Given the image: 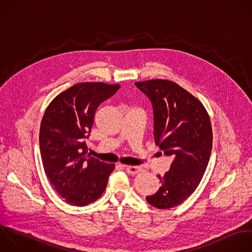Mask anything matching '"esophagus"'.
I'll use <instances>...</instances> for the list:
<instances>
[{
	"instance_id": "esophagus-1",
	"label": "esophagus",
	"mask_w": 252,
	"mask_h": 252,
	"mask_svg": "<svg viewBox=\"0 0 252 252\" xmlns=\"http://www.w3.org/2000/svg\"><path fill=\"white\" fill-rule=\"evenodd\" d=\"M125 169L129 174H137L142 170L140 166H136V165H125Z\"/></svg>"
}]
</instances>
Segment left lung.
<instances>
[{"instance_id": "8db88e82", "label": "left lung", "mask_w": 252, "mask_h": 252, "mask_svg": "<svg viewBox=\"0 0 252 252\" xmlns=\"http://www.w3.org/2000/svg\"><path fill=\"white\" fill-rule=\"evenodd\" d=\"M135 85L152 102L156 145L173 158L169 170L158 175L161 182L158 192L146 199L158 209L173 208L195 191L207 168L213 144L211 120L201 101L174 82L156 79Z\"/></svg>"}]
</instances>
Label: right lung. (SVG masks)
<instances>
[{"mask_svg":"<svg viewBox=\"0 0 252 252\" xmlns=\"http://www.w3.org/2000/svg\"><path fill=\"white\" fill-rule=\"evenodd\" d=\"M120 85L79 83L58 94L42 117L39 146L45 173L57 193L75 206H87L104 192L113 163L88 154L90 137L98 105L111 97Z\"/></svg>","mask_w":252,"mask_h":252,"instance_id":"right-lung-1","label":"right lung"}]
</instances>
